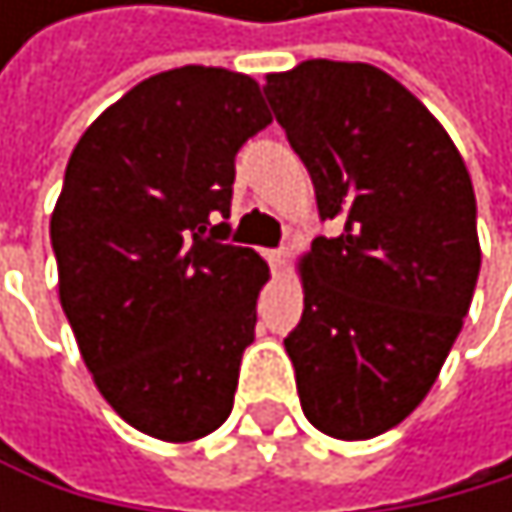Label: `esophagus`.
I'll return each mask as SVG.
<instances>
[{"instance_id":"1","label":"esophagus","mask_w":512,"mask_h":512,"mask_svg":"<svg viewBox=\"0 0 512 512\" xmlns=\"http://www.w3.org/2000/svg\"><path fill=\"white\" fill-rule=\"evenodd\" d=\"M264 258L270 261V267H273V273H276V270H282V264H285V251H282V248H270V251H264Z\"/></svg>"}]
</instances>
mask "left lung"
<instances>
[{
    "label": "left lung",
    "mask_w": 512,
    "mask_h": 512,
    "mask_svg": "<svg viewBox=\"0 0 512 512\" xmlns=\"http://www.w3.org/2000/svg\"><path fill=\"white\" fill-rule=\"evenodd\" d=\"M322 221L304 258V313L285 350L307 421L371 439L433 387L479 279L476 196L445 128L368 64L304 61L267 76Z\"/></svg>",
    "instance_id": "obj_1"
}]
</instances>
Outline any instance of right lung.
Returning a JSON list of instances; mask_svg holds the SVG:
<instances>
[{
  "label": "right lung",
  "mask_w": 512,
  "mask_h": 512,
  "mask_svg": "<svg viewBox=\"0 0 512 512\" xmlns=\"http://www.w3.org/2000/svg\"><path fill=\"white\" fill-rule=\"evenodd\" d=\"M273 122L251 76L181 67L79 137L51 214L61 307L101 396L134 430L190 442L233 411L254 341L258 251L224 242L236 153Z\"/></svg>",
  "instance_id": "right-lung-1"
}]
</instances>
